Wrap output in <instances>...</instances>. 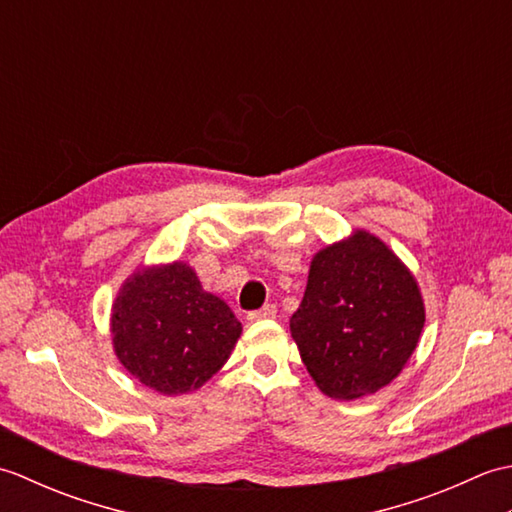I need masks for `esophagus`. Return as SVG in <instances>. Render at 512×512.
Instances as JSON below:
<instances>
[{
	"mask_svg": "<svg viewBox=\"0 0 512 512\" xmlns=\"http://www.w3.org/2000/svg\"><path fill=\"white\" fill-rule=\"evenodd\" d=\"M275 317H277V306H275V303H266L264 308H259V310H253V312L246 314L248 321H262V319H275Z\"/></svg>",
	"mask_w": 512,
	"mask_h": 512,
	"instance_id": "obj_1",
	"label": "esophagus"
}]
</instances>
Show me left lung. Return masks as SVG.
Segmentation results:
<instances>
[{
	"label": "left lung",
	"mask_w": 512,
	"mask_h": 512,
	"mask_svg": "<svg viewBox=\"0 0 512 512\" xmlns=\"http://www.w3.org/2000/svg\"><path fill=\"white\" fill-rule=\"evenodd\" d=\"M422 325L416 279L378 237L356 231L314 255L290 332L323 394L354 400L400 374Z\"/></svg>",
	"instance_id": "left-lung-1"
}]
</instances>
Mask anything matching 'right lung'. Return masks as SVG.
<instances>
[{"label":"right lung","instance_id":"obj_1","mask_svg":"<svg viewBox=\"0 0 512 512\" xmlns=\"http://www.w3.org/2000/svg\"><path fill=\"white\" fill-rule=\"evenodd\" d=\"M242 323L226 303L204 292L187 264L140 270L118 292L112 336L118 361L160 394L202 387L220 369Z\"/></svg>","mask_w":512,"mask_h":512}]
</instances>
